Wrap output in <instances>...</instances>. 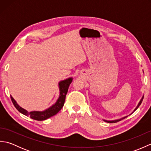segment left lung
<instances>
[{
  "label": "left lung",
  "instance_id": "obj_1",
  "mask_svg": "<svg viewBox=\"0 0 151 151\" xmlns=\"http://www.w3.org/2000/svg\"><path fill=\"white\" fill-rule=\"evenodd\" d=\"M143 97H144V95H143V97H142V98L141 99V100H140V101L139 102V103H138V104H137V106H136V108L134 109V111L132 112V113H131V114H132V113H134V111H135L137 108H138V107L139 106H140V104H142V101H143ZM127 117H128V116H125V117H122V118H121V119H116V120H111V121H108V120H105V119H103V121H105V122H107V123H117V122H118V121H121V120H122V119H124V118H126Z\"/></svg>",
  "mask_w": 151,
  "mask_h": 151
}]
</instances>
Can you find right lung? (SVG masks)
Masks as SVG:
<instances>
[{"label": "right lung", "instance_id": "add662e5", "mask_svg": "<svg viewBox=\"0 0 151 151\" xmlns=\"http://www.w3.org/2000/svg\"><path fill=\"white\" fill-rule=\"evenodd\" d=\"M72 81L73 78L70 77L59 82L58 86L60 89V95L58 99L55 102V104H54L50 107L46 109L44 111H32L30 112H28L25 109L21 108L17 103V102L15 101V99L12 97V96L10 95L12 101L14 106L20 113L24 114V115H27V116H30V118L37 121L45 120L47 119H49V117L56 115L62 108L64 103H65L66 94L67 91H68L69 85Z\"/></svg>", "mask_w": 151, "mask_h": 151}]
</instances>
